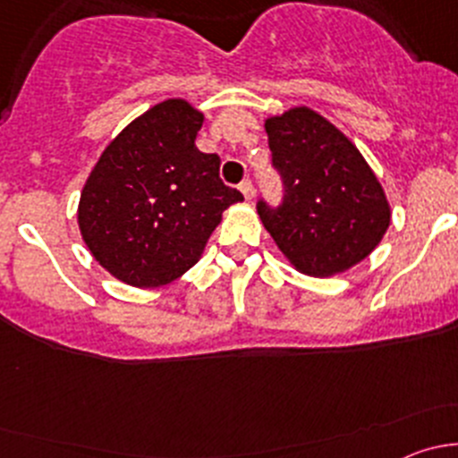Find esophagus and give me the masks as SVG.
I'll use <instances>...</instances> for the list:
<instances>
[{"label": "esophagus", "instance_id": "1", "mask_svg": "<svg viewBox=\"0 0 458 458\" xmlns=\"http://www.w3.org/2000/svg\"><path fill=\"white\" fill-rule=\"evenodd\" d=\"M239 191L243 192V197H246L248 201H250L252 197H255V188H252V182H250V179H243V182L239 183Z\"/></svg>", "mask_w": 458, "mask_h": 458}]
</instances>
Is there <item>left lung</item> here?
Segmentation results:
<instances>
[{"label": "left lung", "mask_w": 458, "mask_h": 458, "mask_svg": "<svg viewBox=\"0 0 458 458\" xmlns=\"http://www.w3.org/2000/svg\"><path fill=\"white\" fill-rule=\"evenodd\" d=\"M284 201L257 203L263 225L299 272L332 276L363 261L390 225V203L359 148L308 106L266 119Z\"/></svg>", "instance_id": "left-lung-1"}]
</instances>
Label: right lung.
Returning a JSON list of instances; mask_svg holds the SVG:
<instances>
[{
    "mask_svg": "<svg viewBox=\"0 0 458 458\" xmlns=\"http://www.w3.org/2000/svg\"><path fill=\"white\" fill-rule=\"evenodd\" d=\"M203 113L165 99L101 152L81 191V239L101 267L135 288L170 284L199 261L221 215L243 195L221 159L195 146Z\"/></svg>",
    "mask_w": 458,
    "mask_h": 458,
    "instance_id": "right-lung-1",
    "label": "right lung"
}]
</instances>
